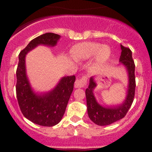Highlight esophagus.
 I'll use <instances>...</instances> for the list:
<instances>
[{"mask_svg":"<svg viewBox=\"0 0 152 152\" xmlns=\"http://www.w3.org/2000/svg\"><path fill=\"white\" fill-rule=\"evenodd\" d=\"M87 84V77L86 76H83V77L80 78V79H76L75 82V87L76 88H82L84 87Z\"/></svg>","mask_w":152,"mask_h":152,"instance_id":"esophagus-1","label":"esophagus"}]
</instances>
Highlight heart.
I'll list each match as a JSON object with an SVG mask.
<instances>
[{
  "label": "heart",
  "instance_id": "obj_1",
  "mask_svg": "<svg viewBox=\"0 0 152 152\" xmlns=\"http://www.w3.org/2000/svg\"><path fill=\"white\" fill-rule=\"evenodd\" d=\"M96 53V60L103 62L110 57L111 49L108 45H101L97 42H82L73 48L72 56L76 60H85L90 59Z\"/></svg>",
  "mask_w": 152,
  "mask_h": 152
}]
</instances>
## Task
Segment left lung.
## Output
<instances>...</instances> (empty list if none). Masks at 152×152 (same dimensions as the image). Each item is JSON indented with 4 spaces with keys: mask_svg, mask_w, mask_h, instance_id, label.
Segmentation results:
<instances>
[{
    "mask_svg": "<svg viewBox=\"0 0 152 152\" xmlns=\"http://www.w3.org/2000/svg\"><path fill=\"white\" fill-rule=\"evenodd\" d=\"M121 54L119 62L126 68L129 78L127 95L123 103L117 106L110 107H104L99 104L93 94V90L97 86V84L94 80V77H90L89 86L85 90L88 116L93 123L99 126L110 125L123 118L131 107L134 100L136 87L134 76L135 65L132 59L131 50L122 45H121Z\"/></svg>",
    "mask_w": 152,
    "mask_h": 152,
    "instance_id": "8db88e82",
    "label": "left lung"
}]
</instances>
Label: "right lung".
Masks as SVG:
<instances>
[{
  "mask_svg": "<svg viewBox=\"0 0 152 152\" xmlns=\"http://www.w3.org/2000/svg\"><path fill=\"white\" fill-rule=\"evenodd\" d=\"M60 38L59 34L45 33L32 39L19 54L16 71V94L23 115L33 123L53 126L60 122L73 90L75 76L62 78L57 85L48 93L37 94L31 87L26 70V55L39 45L53 47Z\"/></svg>",
  "mask_w": 152,
  "mask_h": 152,
  "instance_id": "right-lung-1",
  "label": "right lung"
}]
</instances>
